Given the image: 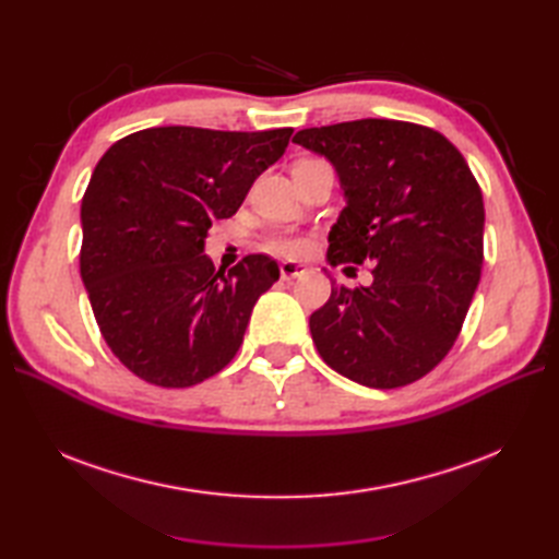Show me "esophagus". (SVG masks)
<instances>
[{"mask_svg":"<svg viewBox=\"0 0 559 559\" xmlns=\"http://www.w3.org/2000/svg\"><path fill=\"white\" fill-rule=\"evenodd\" d=\"M302 273H306V265H302V263H296V261H282L280 263L282 280H294V277H300Z\"/></svg>","mask_w":559,"mask_h":559,"instance_id":"esophagus-1","label":"esophagus"}]
</instances>
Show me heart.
Returning <instances> with one entry per match:
<instances>
[{"mask_svg": "<svg viewBox=\"0 0 559 559\" xmlns=\"http://www.w3.org/2000/svg\"><path fill=\"white\" fill-rule=\"evenodd\" d=\"M267 249L273 253H282V257H296L308 249V240L298 238V235H277V238L267 240Z\"/></svg>", "mask_w": 559, "mask_h": 559, "instance_id": "obj_1", "label": "heart"}]
</instances>
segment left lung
I'll use <instances>...</instances> for the list:
<instances>
[{"label": "left lung", "mask_w": 559, "mask_h": 559, "mask_svg": "<svg viewBox=\"0 0 559 559\" xmlns=\"http://www.w3.org/2000/svg\"><path fill=\"white\" fill-rule=\"evenodd\" d=\"M324 156L345 207L329 233L326 261L373 263L359 289L331 286L310 333L337 373L370 389L427 376L454 345L480 282L483 193L441 132L361 118L294 134Z\"/></svg>", "instance_id": "1"}]
</instances>
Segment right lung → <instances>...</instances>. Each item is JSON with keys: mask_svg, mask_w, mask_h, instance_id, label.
<instances>
[{"mask_svg": "<svg viewBox=\"0 0 559 559\" xmlns=\"http://www.w3.org/2000/svg\"><path fill=\"white\" fill-rule=\"evenodd\" d=\"M292 132L148 128L95 165L81 200V280L107 345L138 378L191 386L240 349L280 265L251 253L216 273L205 238L284 156Z\"/></svg>", "mask_w": 559, "mask_h": 559, "instance_id": "add662e5", "label": "right lung"}]
</instances>
